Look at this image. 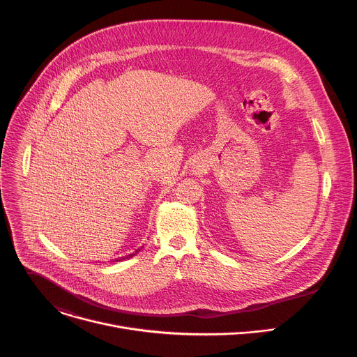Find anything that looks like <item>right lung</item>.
<instances>
[{
	"instance_id": "add662e5",
	"label": "right lung",
	"mask_w": 357,
	"mask_h": 357,
	"mask_svg": "<svg viewBox=\"0 0 357 357\" xmlns=\"http://www.w3.org/2000/svg\"><path fill=\"white\" fill-rule=\"evenodd\" d=\"M138 251H139V250H138ZM132 256H135V254H130V256H127V257H121V259H117V260H116V263H117V261H123V260H127V259H131ZM113 263H114V261H113Z\"/></svg>"
}]
</instances>
